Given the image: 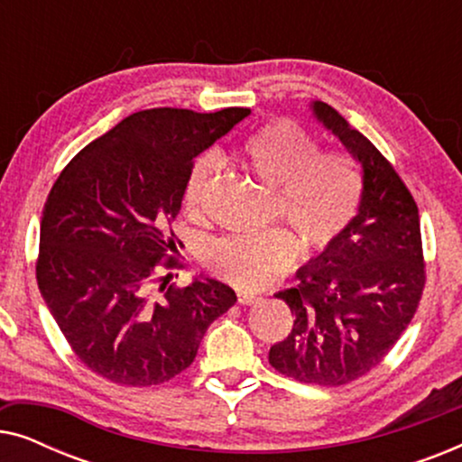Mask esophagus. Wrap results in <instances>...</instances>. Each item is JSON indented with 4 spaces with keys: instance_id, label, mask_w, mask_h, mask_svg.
Segmentation results:
<instances>
[{
    "instance_id": "obj_1",
    "label": "esophagus",
    "mask_w": 462,
    "mask_h": 462,
    "mask_svg": "<svg viewBox=\"0 0 462 462\" xmlns=\"http://www.w3.org/2000/svg\"><path fill=\"white\" fill-rule=\"evenodd\" d=\"M237 302L239 305H254L258 302V296L252 292H237Z\"/></svg>"
}]
</instances>
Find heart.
<instances>
[{
    "label": "heart",
    "mask_w": 462,
    "mask_h": 462,
    "mask_svg": "<svg viewBox=\"0 0 462 462\" xmlns=\"http://www.w3.org/2000/svg\"><path fill=\"white\" fill-rule=\"evenodd\" d=\"M244 162L264 185L277 189L283 220L292 226L302 252L330 248L356 218L362 201V174L351 157L321 153L319 143L288 119L256 130L242 147ZM218 174L217 157L195 163L185 189L189 214L198 217L204 195ZM294 237L283 229L220 237L206 263L233 286L258 290L273 283L294 261Z\"/></svg>",
    "instance_id": "b5f03b06"
}]
</instances>
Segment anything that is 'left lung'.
I'll return each mask as SVG.
<instances>
[{
    "mask_svg": "<svg viewBox=\"0 0 462 462\" xmlns=\"http://www.w3.org/2000/svg\"><path fill=\"white\" fill-rule=\"evenodd\" d=\"M311 109L362 163V201L343 236L296 271L299 286L275 294L294 326L269 364L299 383L340 387L376 368L412 321L425 258L419 208L400 174L330 105Z\"/></svg>",
    "mask_w": 462,
    "mask_h": 462,
    "instance_id": "left-lung-1",
    "label": "left lung"
}]
</instances>
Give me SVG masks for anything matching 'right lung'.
Wrapping results in <instances>:
<instances>
[{
  "label": "right lung",
  "instance_id": "right-lung-1",
  "mask_svg": "<svg viewBox=\"0 0 462 462\" xmlns=\"http://www.w3.org/2000/svg\"><path fill=\"white\" fill-rule=\"evenodd\" d=\"M248 116L239 106L132 113L54 182L42 214L37 286L88 370L125 387L166 383L191 365L208 326L236 305L223 282L198 277L166 288L172 273L157 269L182 267L172 223L193 160ZM157 281L160 297L150 292Z\"/></svg>",
  "mask_w": 462,
  "mask_h": 462
}]
</instances>
